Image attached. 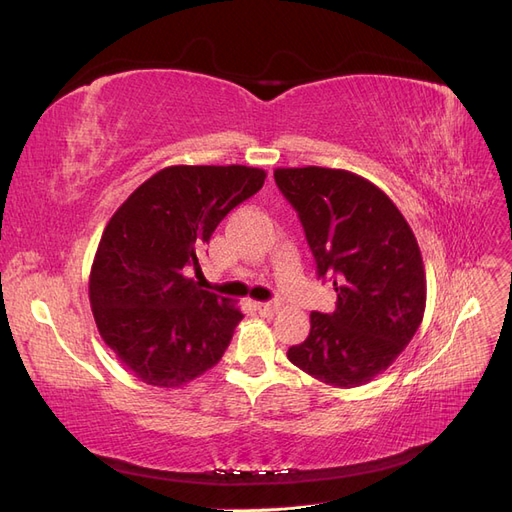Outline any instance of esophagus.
I'll return each instance as SVG.
<instances>
[{
	"label": "esophagus",
	"mask_w": 512,
	"mask_h": 512,
	"mask_svg": "<svg viewBox=\"0 0 512 512\" xmlns=\"http://www.w3.org/2000/svg\"><path fill=\"white\" fill-rule=\"evenodd\" d=\"M254 307L258 309V314H260V316H267V318H271V316H275V314H277V305H275V303H256Z\"/></svg>",
	"instance_id": "34e87169"
}]
</instances>
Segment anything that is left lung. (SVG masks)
<instances>
[{"label": "left lung", "mask_w": 512, "mask_h": 512, "mask_svg": "<svg viewBox=\"0 0 512 512\" xmlns=\"http://www.w3.org/2000/svg\"><path fill=\"white\" fill-rule=\"evenodd\" d=\"M275 183L299 213L318 277L337 292L288 359L324 384L361 386L421 327L427 286L414 232L389 196L348 170L277 168Z\"/></svg>", "instance_id": "1"}]
</instances>
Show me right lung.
I'll return each mask as SVG.
<instances>
[{
    "label": "right lung",
    "instance_id": "add662e5",
    "mask_svg": "<svg viewBox=\"0 0 512 512\" xmlns=\"http://www.w3.org/2000/svg\"><path fill=\"white\" fill-rule=\"evenodd\" d=\"M267 173L252 166H168L128 196L106 224L89 275L104 344L132 374L175 389L222 359L243 314L198 288L185 269L226 215Z\"/></svg>",
    "mask_w": 512,
    "mask_h": 512
}]
</instances>
